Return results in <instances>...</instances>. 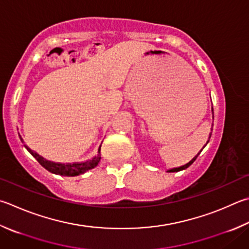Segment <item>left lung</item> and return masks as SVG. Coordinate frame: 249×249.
Segmentation results:
<instances>
[{
    "label": "left lung",
    "instance_id": "obj_1",
    "mask_svg": "<svg viewBox=\"0 0 249 249\" xmlns=\"http://www.w3.org/2000/svg\"><path fill=\"white\" fill-rule=\"evenodd\" d=\"M212 119H213V109H212ZM212 126H213V124H212ZM211 130H212V129H211ZM211 134H212V133H210V134H209V138L211 137ZM208 142H209V140H208V142H207V143H208ZM207 143H206V144H207ZM203 148H205V146H203ZM201 150H202V149H201ZM201 150H200V152H201ZM200 152H199V153H198V155H197L196 157H194V158H193V159H192L191 161H189V162H188V163H186V164H185V165H183V166H179V168H174V169H171V170H168V172H178V171H182V170H185V169H187L189 165H192V164L194 163V162H195V160L197 159V157L200 155Z\"/></svg>",
    "mask_w": 249,
    "mask_h": 249
}]
</instances>
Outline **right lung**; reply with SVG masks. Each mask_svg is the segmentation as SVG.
<instances>
[{
	"label": "right lung",
	"instance_id": "add662e5",
	"mask_svg": "<svg viewBox=\"0 0 249 249\" xmlns=\"http://www.w3.org/2000/svg\"><path fill=\"white\" fill-rule=\"evenodd\" d=\"M19 137H20L21 142H24V139L21 138L20 135H19ZM25 147L27 148V150H28L31 155L36 158V160H37L44 169L48 170L49 172H51V173L63 175V176H77V175L83 174V173H85V172H87L88 170L96 168L99 163V161H100V159H101V157H100L101 146L99 147L98 156L92 158L91 160H88L86 162H77V163H66V164L65 163H55V162L48 161L44 159V158H42L41 156H39L37 152L31 150V149L27 147L26 144H25Z\"/></svg>",
	"mask_w": 249,
	"mask_h": 249
}]
</instances>
